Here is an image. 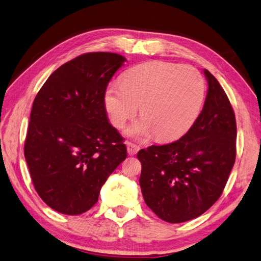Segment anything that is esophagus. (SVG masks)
<instances>
[{
    "label": "esophagus",
    "mask_w": 261,
    "mask_h": 261,
    "mask_svg": "<svg viewBox=\"0 0 261 261\" xmlns=\"http://www.w3.org/2000/svg\"><path fill=\"white\" fill-rule=\"evenodd\" d=\"M126 145H127V152H128L129 155H135L138 150H140V146H137L134 143L127 142Z\"/></svg>",
    "instance_id": "obj_1"
}]
</instances>
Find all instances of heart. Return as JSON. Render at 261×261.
I'll list each match as a JSON object with an SVG mask.
<instances>
[{
	"label": "heart",
	"instance_id": "obj_1",
	"mask_svg": "<svg viewBox=\"0 0 261 261\" xmlns=\"http://www.w3.org/2000/svg\"><path fill=\"white\" fill-rule=\"evenodd\" d=\"M204 100V82L190 66L149 61L133 68L121 84H109L103 95L112 123L121 127L140 106L142 118L127 128L134 137L152 134L170 141L187 132Z\"/></svg>",
	"mask_w": 261,
	"mask_h": 261
}]
</instances>
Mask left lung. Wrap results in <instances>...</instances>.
<instances>
[{
  "label": "left lung",
  "instance_id": "obj_1",
  "mask_svg": "<svg viewBox=\"0 0 261 261\" xmlns=\"http://www.w3.org/2000/svg\"><path fill=\"white\" fill-rule=\"evenodd\" d=\"M203 109L179 140L141 149L140 185L147 206L170 223L198 218L216 203L236 161L237 124L223 88L204 69Z\"/></svg>",
  "mask_w": 261,
  "mask_h": 261
}]
</instances>
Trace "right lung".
I'll return each instance as SVG.
<instances>
[{
    "label": "right lung",
    "instance_id": "obj_1",
    "mask_svg": "<svg viewBox=\"0 0 261 261\" xmlns=\"http://www.w3.org/2000/svg\"><path fill=\"white\" fill-rule=\"evenodd\" d=\"M126 58L89 52L66 62L34 98L24 156L34 189L51 209L78 216L126 156L124 138L109 124L108 83Z\"/></svg>",
    "mask_w": 261,
    "mask_h": 261
}]
</instances>
